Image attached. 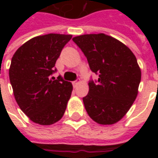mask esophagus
I'll list each match as a JSON object with an SVG mask.
<instances>
[{
	"instance_id": "obj_1",
	"label": "esophagus",
	"mask_w": 158,
	"mask_h": 158,
	"mask_svg": "<svg viewBox=\"0 0 158 158\" xmlns=\"http://www.w3.org/2000/svg\"><path fill=\"white\" fill-rule=\"evenodd\" d=\"M79 81H73V87H76V86L79 85Z\"/></svg>"
}]
</instances>
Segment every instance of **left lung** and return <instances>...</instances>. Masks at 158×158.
<instances>
[{
	"label": "left lung",
	"instance_id": "1",
	"mask_svg": "<svg viewBox=\"0 0 158 158\" xmlns=\"http://www.w3.org/2000/svg\"><path fill=\"white\" fill-rule=\"evenodd\" d=\"M87 58L98 80L89 82L83 98L88 115L100 124L118 122L136 99L141 71L135 56L122 42L105 34L73 38Z\"/></svg>",
	"mask_w": 158,
	"mask_h": 158
}]
</instances>
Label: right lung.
<instances>
[{
	"instance_id": "add662e5",
	"label": "right lung",
	"mask_w": 158,
	"mask_h": 158,
	"mask_svg": "<svg viewBox=\"0 0 158 158\" xmlns=\"http://www.w3.org/2000/svg\"><path fill=\"white\" fill-rule=\"evenodd\" d=\"M71 35L48 34L34 37L12 56L9 78L18 105L29 119L51 125L62 118L73 85L61 76L52 77L55 64Z\"/></svg>"
}]
</instances>
